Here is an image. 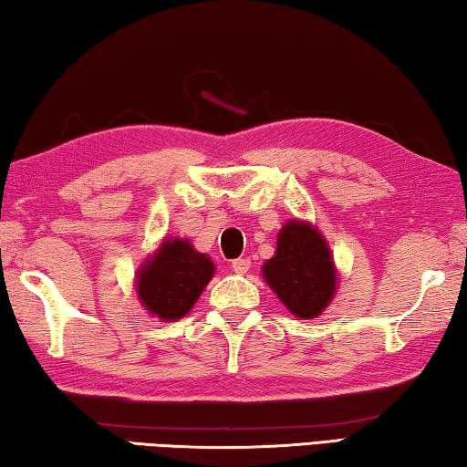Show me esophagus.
Masks as SVG:
<instances>
[{"label":"esophagus","mask_w":467,"mask_h":467,"mask_svg":"<svg viewBox=\"0 0 467 467\" xmlns=\"http://www.w3.org/2000/svg\"><path fill=\"white\" fill-rule=\"evenodd\" d=\"M232 269L238 273V275H244L248 273L250 269V258H235V261H232Z\"/></svg>","instance_id":"obj_1"}]
</instances>
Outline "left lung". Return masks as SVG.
Instances as JSON below:
<instances>
[{"label":"left lung","mask_w":467,"mask_h":467,"mask_svg":"<svg viewBox=\"0 0 467 467\" xmlns=\"http://www.w3.org/2000/svg\"><path fill=\"white\" fill-rule=\"evenodd\" d=\"M266 284L292 315L317 318L335 294L333 258L315 227L289 221L277 238V252L263 266Z\"/></svg>","instance_id":"8db88e82"}]
</instances>
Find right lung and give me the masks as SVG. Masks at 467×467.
I'll return each mask as SVG.
<instances>
[{"mask_svg": "<svg viewBox=\"0 0 467 467\" xmlns=\"http://www.w3.org/2000/svg\"><path fill=\"white\" fill-rule=\"evenodd\" d=\"M213 271L215 265L211 258L196 252L186 240H165L155 258L139 273L136 292L152 315L175 320L188 315Z\"/></svg>", "mask_w": 467, "mask_h": 467, "instance_id": "1", "label": "right lung"}]
</instances>
